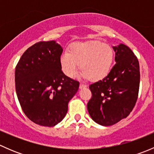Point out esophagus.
<instances>
[{"instance_id":"obj_1","label":"esophagus","mask_w":154,"mask_h":154,"mask_svg":"<svg viewBox=\"0 0 154 154\" xmlns=\"http://www.w3.org/2000/svg\"><path fill=\"white\" fill-rule=\"evenodd\" d=\"M86 84H83V83H80V88H86Z\"/></svg>"}]
</instances>
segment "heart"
<instances>
[{
	"label": "heart",
	"instance_id": "b5f03b06",
	"mask_svg": "<svg viewBox=\"0 0 154 154\" xmlns=\"http://www.w3.org/2000/svg\"><path fill=\"white\" fill-rule=\"evenodd\" d=\"M114 60L112 48L101 42H76L60 57L63 73L71 77L76 74L80 64L81 77L92 81L103 80L109 73Z\"/></svg>",
	"mask_w": 154,
	"mask_h": 154
}]
</instances>
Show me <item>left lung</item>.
Masks as SVG:
<instances>
[{
    "instance_id": "left-lung-1",
    "label": "left lung",
    "mask_w": 154,
    "mask_h": 154,
    "mask_svg": "<svg viewBox=\"0 0 154 154\" xmlns=\"http://www.w3.org/2000/svg\"><path fill=\"white\" fill-rule=\"evenodd\" d=\"M116 64L102 80L91 84L88 113L96 123L111 126L125 119L135 106L139 94L140 71L138 59L124 44L112 47Z\"/></svg>"
}]
</instances>
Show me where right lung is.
Wrapping results in <instances>:
<instances>
[{
    "label": "right lung",
    "instance_id": "right-lung-1",
    "mask_svg": "<svg viewBox=\"0 0 154 154\" xmlns=\"http://www.w3.org/2000/svg\"><path fill=\"white\" fill-rule=\"evenodd\" d=\"M63 48L55 41L40 42L20 58L15 72V91L23 112L38 125L54 127L65 118L78 81L65 75Z\"/></svg>",
    "mask_w": 154,
    "mask_h": 154
}]
</instances>
